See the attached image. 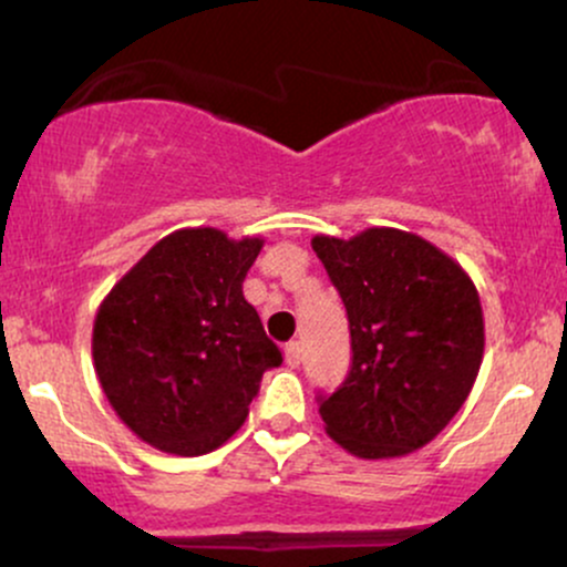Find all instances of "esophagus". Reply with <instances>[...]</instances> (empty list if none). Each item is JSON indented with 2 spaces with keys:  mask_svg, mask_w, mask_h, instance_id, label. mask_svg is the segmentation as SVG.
<instances>
[{
  "mask_svg": "<svg viewBox=\"0 0 567 567\" xmlns=\"http://www.w3.org/2000/svg\"><path fill=\"white\" fill-rule=\"evenodd\" d=\"M285 362H288V368H298L301 365V343L292 341L285 347Z\"/></svg>",
  "mask_w": 567,
  "mask_h": 567,
  "instance_id": "obj_1",
  "label": "esophagus"
}]
</instances>
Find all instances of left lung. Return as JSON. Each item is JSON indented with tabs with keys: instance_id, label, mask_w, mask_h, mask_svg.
<instances>
[{
	"instance_id": "left-lung-1",
	"label": "left lung",
	"mask_w": 567,
	"mask_h": 567,
	"mask_svg": "<svg viewBox=\"0 0 567 567\" xmlns=\"http://www.w3.org/2000/svg\"><path fill=\"white\" fill-rule=\"evenodd\" d=\"M311 247L341 292L351 370L320 400L324 432L357 458H400L451 424L485 351L480 292L464 266L413 231L373 226Z\"/></svg>"
}]
</instances>
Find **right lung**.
Masks as SVG:
<instances>
[{"mask_svg":"<svg viewBox=\"0 0 567 567\" xmlns=\"http://www.w3.org/2000/svg\"><path fill=\"white\" fill-rule=\"evenodd\" d=\"M264 237L216 226L162 237L97 306L93 365L135 437L205 455L245 424L264 373L282 362L243 282Z\"/></svg>","mask_w":567,"mask_h":567,"instance_id":"obj_1","label":"right lung"}]
</instances>
